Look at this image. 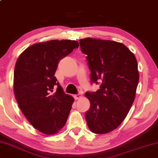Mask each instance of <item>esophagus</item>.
I'll return each instance as SVG.
<instances>
[{"instance_id":"obj_1","label":"esophagus","mask_w":158,"mask_h":158,"mask_svg":"<svg viewBox=\"0 0 158 158\" xmlns=\"http://www.w3.org/2000/svg\"><path fill=\"white\" fill-rule=\"evenodd\" d=\"M73 97H74V99H75L77 100V99H81V98L82 97V95L80 94H75Z\"/></svg>"}]
</instances>
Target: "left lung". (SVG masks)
Masks as SVG:
<instances>
[{
	"mask_svg": "<svg viewBox=\"0 0 158 158\" xmlns=\"http://www.w3.org/2000/svg\"><path fill=\"white\" fill-rule=\"evenodd\" d=\"M87 55L91 82L100 83L95 92H86L91 106L85 113L90 131L106 134L125 120L135 98L139 74L134 54L115 41L86 38L80 40Z\"/></svg>",
	"mask_w": 158,
	"mask_h": 158,
	"instance_id": "left-lung-1",
	"label": "left lung"
}]
</instances>
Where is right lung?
I'll use <instances>...</instances> for the list:
<instances>
[{
	"label": "right lung",
	"mask_w": 158,
	"mask_h": 158,
	"mask_svg": "<svg viewBox=\"0 0 158 158\" xmlns=\"http://www.w3.org/2000/svg\"><path fill=\"white\" fill-rule=\"evenodd\" d=\"M78 46L71 40L38 43L26 49L16 61L15 98L28 122L43 134H56L68 119L74 99L64 93L55 74L59 61ZM55 85L58 89L54 93Z\"/></svg>",
	"instance_id": "obj_1"
}]
</instances>
